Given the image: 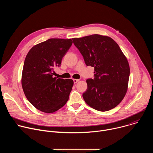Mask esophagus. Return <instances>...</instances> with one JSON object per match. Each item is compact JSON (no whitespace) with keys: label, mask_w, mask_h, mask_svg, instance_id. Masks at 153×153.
<instances>
[{"label":"esophagus","mask_w":153,"mask_h":153,"mask_svg":"<svg viewBox=\"0 0 153 153\" xmlns=\"http://www.w3.org/2000/svg\"><path fill=\"white\" fill-rule=\"evenodd\" d=\"M79 81V79H73V82H74V83H77Z\"/></svg>","instance_id":"34e87169"}]
</instances>
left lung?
Instances as JSON below:
<instances>
[{"label":"left lung","instance_id":"left-lung-1","mask_svg":"<svg viewBox=\"0 0 153 153\" xmlns=\"http://www.w3.org/2000/svg\"><path fill=\"white\" fill-rule=\"evenodd\" d=\"M73 40L85 64L94 68V79L86 80L88 87L82 94L85 102L99 111L115 108L126 93L130 73L119 46L111 37L99 34Z\"/></svg>","mask_w":153,"mask_h":153}]
</instances>
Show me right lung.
Masks as SVG:
<instances>
[{"instance_id":"add662e5","label":"right lung","mask_w":153,"mask_h":153,"mask_svg":"<svg viewBox=\"0 0 153 153\" xmlns=\"http://www.w3.org/2000/svg\"><path fill=\"white\" fill-rule=\"evenodd\" d=\"M73 41L50 39L34 46L25 59L22 86L28 101L37 110L54 113L66 104L72 90V79L54 77Z\"/></svg>"}]
</instances>
